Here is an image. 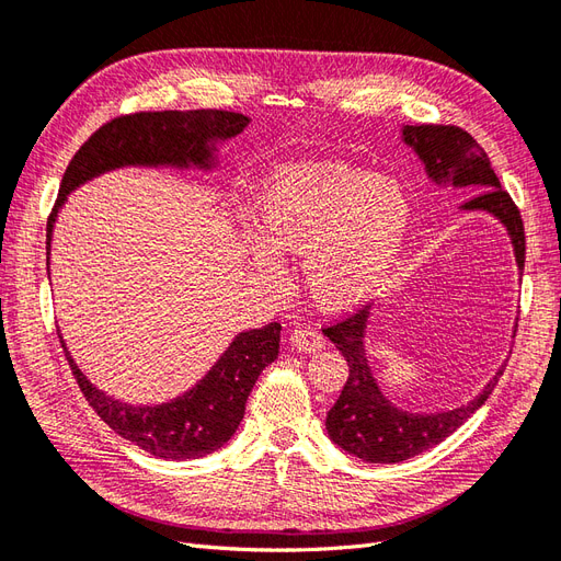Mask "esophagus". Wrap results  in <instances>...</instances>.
Returning a JSON list of instances; mask_svg holds the SVG:
<instances>
[{"instance_id": "obj_1", "label": "esophagus", "mask_w": 561, "mask_h": 561, "mask_svg": "<svg viewBox=\"0 0 561 561\" xmlns=\"http://www.w3.org/2000/svg\"><path fill=\"white\" fill-rule=\"evenodd\" d=\"M290 342H293V346L297 351H304V353H316V351H320L322 346H325V339H322V334L311 330V328L293 330Z\"/></svg>"}]
</instances>
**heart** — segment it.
<instances>
[{
    "instance_id": "obj_1",
    "label": "heart",
    "mask_w": 561,
    "mask_h": 561,
    "mask_svg": "<svg viewBox=\"0 0 561 561\" xmlns=\"http://www.w3.org/2000/svg\"><path fill=\"white\" fill-rule=\"evenodd\" d=\"M254 225L268 245L304 254L309 297L336 313L381 290L410 227V201L396 180L346 161H299L264 180ZM254 271L268 287L285 285L283 262L268 248L254 250Z\"/></svg>"
}]
</instances>
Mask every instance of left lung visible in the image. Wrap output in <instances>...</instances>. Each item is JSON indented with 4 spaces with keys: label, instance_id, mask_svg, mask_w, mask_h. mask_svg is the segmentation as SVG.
Wrapping results in <instances>:
<instances>
[{
    "label": "left lung",
    "instance_id": "1",
    "mask_svg": "<svg viewBox=\"0 0 561 561\" xmlns=\"http://www.w3.org/2000/svg\"><path fill=\"white\" fill-rule=\"evenodd\" d=\"M402 135L404 142L426 163V173L435 184L472 186L478 192L461 208L484 210L499 217L513 239L517 266L524 268L526 241L522 215L511 194L501 186L486 151L478 145V140L463 128L437 124L404 126ZM369 309L371 307L367 304V307L322 330L348 363V379L342 396L328 412L325 426L332 443L355 458H363L367 463H400L439 445L458 426H463V421H468L486 402L503 369L496 371V377L484 386L478 398L463 407H456L451 412H402L383 398L367 365L365 330Z\"/></svg>",
    "mask_w": 561,
    "mask_h": 561
}]
</instances>
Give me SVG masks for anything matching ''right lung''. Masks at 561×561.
Returning a JSON list of instances; mask_svg holds the SVG:
<instances>
[{
    "label": "right lung",
    "instance_id": "obj_1",
    "mask_svg": "<svg viewBox=\"0 0 561 561\" xmlns=\"http://www.w3.org/2000/svg\"><path fill=\"white\" fill-rule=\"evenodd\" d=\"M248 122V116L227 110H165L124 114L100 126L79 147L62 175L56 206L46 222V268L56 215L79 184L124 165L210 168L215 142L236 138ZM278 344L280 322L241 332L192 390L163 404L133 407L105 396L83 377L60 336L65 358L95 414L133 445L175 461L201 458L229 443L243 421L254 381L278 358Z\"/></svg>",
    "mask_w": 561,
    "mask_h": 561
}]
</instances>
